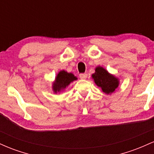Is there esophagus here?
I'll return each mask as SVG.
<instances>
[{"label":"esophagus","instance_id":"esophagus-1","mask_svg":"<svg viewBox=\"0 0 154 154\" xmlns=\"http://www.w3.org/2000/svg\"><path fill=\"white\" fill-rule=\"evenodd\" d=\"M79 77H80V79H86L88 77V74L87 73L80 74V75H79Z\"/></svg>","mask_w":154,"mask_h":154}]
</instances>
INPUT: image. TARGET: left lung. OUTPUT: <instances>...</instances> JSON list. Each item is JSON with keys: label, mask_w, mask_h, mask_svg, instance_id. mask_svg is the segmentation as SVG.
I'll return each instance as SVG.
<instances>
[{"label": "left lung", "mask_w": 154, "mask_h": 154, "mask_svg": "<svg viewBox=\"0 0 154 154\" xmlns=\"http://www.w3.org/2000/svg\"><path fill=\"white\" fill-rule=\"evenodd\" d=\"M94 79L95 84L98 87L101 88L104 93H113L119 85V81L114 76L108 73L103 67L98 66L95 69V72L92 75Z\"/></svg>", "instance_id": "8db88e82"}]
</instances>
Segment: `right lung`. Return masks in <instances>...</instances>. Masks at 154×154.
<instances>
[{"instance_id": "obj_1", "label": "right lung", "mask_w": 154, "mask_h": 154, "mask_svg": "<svg viewBox=\"0 0 154 154\" xmlns=\"http://www.w3.org/2000/svg\"><path fill=\"white\" fill-rule=\"evenodd\" d=\"M77 77L72 73H68L65 71H61L58 74L56 78V81L54 83L53 89L55 93L61 91V90L64 89L66 86L70 84V82L76 80Z\"/></svg>"}]
</instances>
